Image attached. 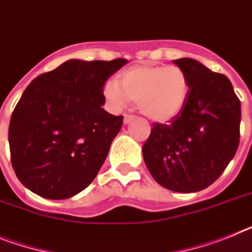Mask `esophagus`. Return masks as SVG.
<instances>
[{"label": "esophagus", "mask_w": 252, "mask_h": 252, "mask_svg": "<svg viewBox=\"0 0 252 252\" xmlns=\"http://www.w3.org/2000/svg\"><path fill=\"white\" fill-rule=\"evenodd\" d=\"M132 120H135V116H132V115H125V117H124V124H130L131 121H132Z\"/></svg>", "instance_id": "1"}]
</instances>
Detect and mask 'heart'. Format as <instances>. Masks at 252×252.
<instances>
[{
    "instance_id": "b5f03b06",
    "label": "heart",
    "mask_w": 252,
    "mask_h": 252,
    "mask_svg": "<svg viewBox=\"0 0 252 252\" xmlns=\"http://www.w3.org/2000/svg\"><path fill=\"white\" fill-rule=\"evenodd\" d=\"M116 81H107L103 94L112 108L121 109L128 100L137 103L145 117L167 122L177 117L190 95V80L180 66L141 64L124 71Z\"/></svg>"
}]
</instances>
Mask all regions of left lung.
Masks as SVG:
<instances>
[{
	"instance_id": "8db88e82",
	"label": "left lung",
	"mask_w": 252,
	"mask_h": 252,
	"mask_svg": "<svg viewBox=\"0 0 252 252\" xmlns=\"http://www.w3.org/2000/svg\"><path fill=\"white\" fill-rule=\"evenodd\" d=\"M190 80L185 108L167 124H153L144 162L160 186L196 192L216 181L237 152L241 102L228 77L192 59L175 60Z\"/></svg>"
}]
</instances>
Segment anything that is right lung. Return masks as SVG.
Wrapping results in <instances>:
<instances>
[{
	"instance_id": "1",
	"label": "right lung",
	"mask_w": 252,
	"mask_h": 252,
	"mask_svg": "<svg viewBox=\"0 0 252 252\" xmlns=\"http://www.w3.org/2000/svg\"><path fill=\"white\" fill-rule=\"evenodd\" d=\"M126 62L68 60L28 85L8 126L12 168L25 188L61 200L93 182L124 121L102 108L103 88Z\"/></svg>"
}]
</instances>
